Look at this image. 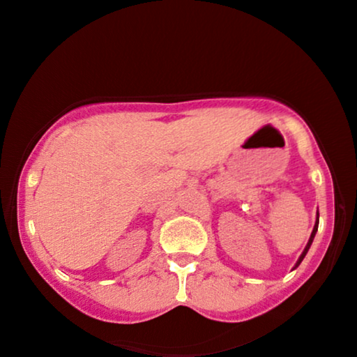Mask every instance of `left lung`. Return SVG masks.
<instances>
[{
  "mask_svg": "<svg viewBox=\"0 0 357 357\" xmlns=\"http://www.w3.org/2000/svg\"><path fill=\"white\" fill-rule=\"evenodd\" d=\"M318 222H319V219H318V214H317V222H315V227H313V231H312V234H310V239H309V243H307V245H305V249H304V252L301 253V257H299V259H298V263H296V266L293 269H296L298 268V266L301 264V261L302 259H304V257L307 255V252H309V249H310V245H312V243H313V238H315V234H317V231H318Z\"/></svg>",
  "mask_w": 357,
  "mask_h": 357,
  "instance_id": "8db88e82",
  "label": "left lung"
}]
</instances>
